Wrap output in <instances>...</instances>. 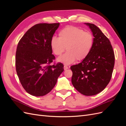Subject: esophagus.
I'll return each mask as SVG.
<instances>
[{"label":"esophagus","mask_w":126,"mask_h":126,"mask_svg":"<svg viewBox=\"0 0 126 126\" xmlns=\"http://www.w3.org/2000/svg\"><path fill=\"white\" fill-rule=\"evenodd\" d=\"M63 68H64V70H67V69H68V68H68V67L67 66H66V65H64Z\"/></svg>","instance_id":"obj_1"}]
</instances>
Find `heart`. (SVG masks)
<instances>
[{"instance_id": "obj_1", "label": "heart", "mask_w": 126, "mask_h": 126, "mask_svg": "<svg viewBox=\"0 0 126 126\" xmlns=\"http://www.w3.org/2000/svg\"><path fill=\"white\" fill-rule=\"evenodd\" d=\"M59 38L52 37L50 48L56 56H60L66 48L67 52L58 58V61L65 64L81 61L89 55L94 45V37L90 32L75 26L66 27L59 32Z\"/></svg>"}]
</instances>
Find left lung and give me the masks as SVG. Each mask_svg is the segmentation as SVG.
Instances as JSON below:
<instances>
[{"label": "left lung", "instance_id": "8db88e82", "mask_svg": "<svg viewBox=\"0 0 126 126\" xmlns=\"http://www.w3.org/2000/svg\"><path fill=\"white\" fill-rule=\"evenodd\" d=\"M93 32L94 45L82 62L71 66V82L76 89L85 96L100 93L111 79L115 64V54L109 39L98 27L85 23Z\"/></svg>", "mask_w": 126, "mask_h": 126}]
</instances>
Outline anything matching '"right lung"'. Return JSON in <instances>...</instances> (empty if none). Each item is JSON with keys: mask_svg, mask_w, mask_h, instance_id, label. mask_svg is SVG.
Here are the masks:
<instances>
[{"mask_svg": "<svg viewBox=\"0 0 126 126\" xmlns=\"http://www.w3.org/2000/svg\"><path fill=\"white\" fill-rule=\"evenodd\" d=\"M59 23L38 24L30 28L19 41L16 53V69L22 86L34 96H43L54 88L63 71V64L50 65V40Z\"/></svg>", "mask_w": 126, "mask_h": 126, "instance_id": "obj_1", "label": "right lung"}]
</instances>
